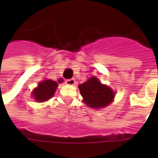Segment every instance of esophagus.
Listing matches in <instances>:
<instances>
[{"label":"esophagus","instance_id":"obj_1","mask_svg":"<svg viewBox=\"0 0 158 158\" xmlns=\"http://www.w3.org/2000/svg\"><path fill=\"white\" fill-rule=\"evenodd\" d=\"M66 84L69 85H73L74 84L76 83L75 79H66Z\"/></svg>","mask_w":158,"mask_h":158}]
</instances>
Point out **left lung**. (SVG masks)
<instances>
[{"label": "left lung", "instance_id": "obj_1", "mask_svg": "<svg viewBox=\"0 0 158 158\" xmlns=\"http://www.w3.org/2000/svg\"><path fill=\"white\" fill-rule=\"evenodd\" d=\"M79 89L84 102L96 109L108 106L115 96L113 89L102 84L96 77H90L86 82L79 85Z\"/></svg>", "mask_w": 158, "mask_h": 158}]
</instances>
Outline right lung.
<instances>
[{
	"mask_svg": "<svg viewBox=\"0 0 158 158\" xmlns=\"http://www.w3.org/2000/svg\"><path fill=\"white\" fill-rule=\"evenodd\" d=\"M62 81V79H59L57 82L53 81L52 79H45L40 82L38 86L32 91L34 99L38 102H44L51 99L55 94L58 83H61Z\"/></svg>",
	"mask_w": 158,
	"mask_h": 158,
	"instance_id": "obj_1",
	"label": "right lung"
}]
</instances>
